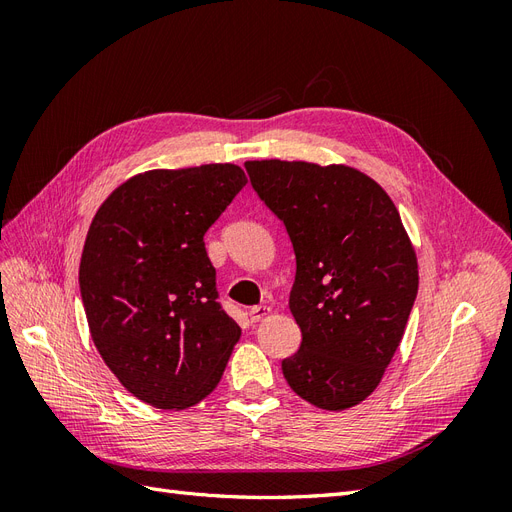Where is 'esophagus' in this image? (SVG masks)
<instances>
[{
    "label": "esophagus",
    "instance_id": "1",
    "mask_svg": "<svg viewBox=\"0 0 512 512\" xmlns=\"http://www.w3.org/2000/svg\"><path fill=\"white\" fill-rule=\"evenodd\" d=\"M269 312H271V307H267V305H254V307H250V320L260 322L262 318L269 316Z\"/></svg>",
    "mask_w": 512,
    "mask_h": 512
}]
</instances>
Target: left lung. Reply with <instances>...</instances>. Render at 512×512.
Instances as JSON below:
<instances>
[{"label": "left lung", "instance_id": "obj_1", "mask_svg": "<svg viewBox=\"0 0 512 512\" xmlns=\"http://www.w3.org/2000/svg\"><path fill=\"white\" fill-rule=\"evenodd\" d=\"M245 170L297 258L288 305L303 339L284 378L322 410L356 406L389 367L418 290L393 200L350 166L260 160Z\"/></svg>", "mask_w": 512, "mask_h": 512}]
</instances>
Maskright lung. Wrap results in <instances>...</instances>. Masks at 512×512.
Masks as SVG:
<instances>
[{"instance_id":"1","label":"right lung","mask_w":512,"mask_h":512,"mask_svg":"<svg viewBox=\"0 0 512 512\" xmlns=\"http://www.w3.org/2000/svg\"><path fill=\"white\" fill-rule=\"evenodd\" d=\"M245 183L235 164L149 170L119 185L89 226L79 284L91 339L149 406L205 399L241 335L220 303L205 232Z\"/></svg>"}]
</instances>
